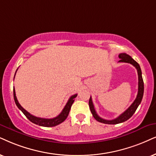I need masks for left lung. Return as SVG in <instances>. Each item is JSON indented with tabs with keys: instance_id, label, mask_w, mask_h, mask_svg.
<instances>
[{
	"instance_id": "8db88e82",
	"label": "left lung",
	"mask_w": 156,
	"mask_h": 156,
	"mask_svg": "<svg viewBox=\"0 0 156 156\" xmlns=\"http://www.w3.org/2000/svg\"><path fill=\"white\" fill-rule=\"evenodd\" d=\"M119 58L120 60L119 62H127V63H130L133 65L134 67H135V68L137 70V75H138V92H137V97H136L135 100L134 101L133 104H131L128 109L126 110L125 112H124L122 114H120L119 117L116 118V119H112V120H106L104 119L103 118L100 117L96 113L95 108H94V104H93L92 98L90 97L89 101H88V104H89V108L90 112L93 114V117H94V119L97 120L98 122H101L104 124H109V125H116V124H119L122 122H124L127 121V119H129L135 113L136 109H137L140 104L141 103L142 99H143V93H144V83L143 80V77H142V71L140 67L139 64L135 60H133L129 55L126 54V53H120L119 55Z\"/></svg>"
}]
</instances>
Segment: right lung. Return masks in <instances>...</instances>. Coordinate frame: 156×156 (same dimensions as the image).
<instances>
[{
  "label": "right lung",
  "instance_id": "right-lung-1",
  "mask_svg": "<svg viewBox=\"0 0 156 156\" xmlns=\"http://www.w3.org/2000/svg\"><path fill=\"white\" fill-rule=\"evenodd\" d=\"M77 95H78V94H75V95H73L72 96H70L68 102H67L66 105L65 106L64 109H62V111L61 112V113L59 114L58 116H57V117L55 118H52V119H45V118H40V117H35V116L32 115V114H31L30 113H29L27 110L23 109L22 106L20 105V104L19 103V101H18L16 96L15 89L13 88V98H14L15 103L16 104L17 107L23 112V114L27 117V119H28L29 121H31L34 124H36V125H38L39 126L47 127H55V126L58 125L59 124L62 123V122H64L65 120L66 119V118L68 117L69 114V112H70L72 104H73V102L75 101L74 98L76 97Z\"/></svg>",
  "mask_w": 156,
  "mask_h": 156
}]
</instances>
